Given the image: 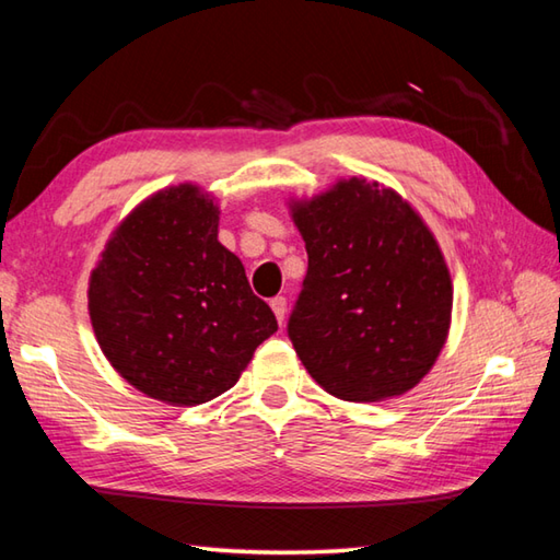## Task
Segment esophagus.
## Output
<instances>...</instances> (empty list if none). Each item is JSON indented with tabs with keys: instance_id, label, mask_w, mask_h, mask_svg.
<instances>
[{
	"instance_id": "1",
	"label": "esophagus",
	"mask_w": 560,
	"mask_h": 560,
	"mask_svg": "<svg viewBox=\"0 0 560 560\" xmlns=\"http://www.w3.org/2000/svg\"><path fill=\"white\" fill-rule=\"evenodd\" d=\"M269 306H271L273 315H277L279 325H283V320H287V299H283V296L271 299V301H269Z\"/></svg>"
}]
</instances>
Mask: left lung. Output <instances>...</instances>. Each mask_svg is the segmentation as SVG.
Wrapping results in <instances>:
<instances>
[{
    "label": "left lung",
    "mask_w": 560,
    "mask_h": 560,
    "mask_svg": "<svg viewBox=\"0 0 560 560\" xmlns=\"http://www.w3.org/2000/svg\"><path fill=\"white\" fill-rule=\"evenodd\" d=\"M291 215L308 252L289 318L303 368L345 401L413 389L451 328L453 283L433 232L399 192L354 176Z\"/></svg>",
    "instance_id": "left-lung-1"
}]
</instances>
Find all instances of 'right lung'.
I'll list each match as a JSON object with an SVG mask.
<instances>
[{
	"label": "right lung",
	"mask_w": 560,
	"mask_h": 560,
	"mask_svg": "<svg viewBox=\"0 0 560 560\" xmlns=\"http://www.w3.org/2000/svg\"><path fill=\"white\" fill-rule=\"evenodd\" d=\"M218 222L215 200L192 183L159 190L112 232L90 273L100 348L151 399H215L279 328L242 261L218 242Z\"/></svg>",
	"instance_id": "right-lung-1"
}]
</instances>
